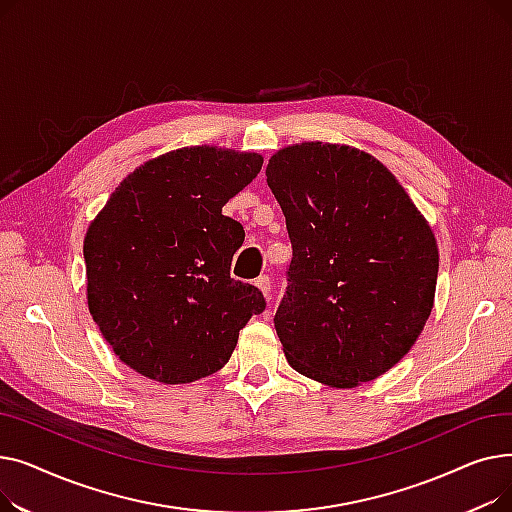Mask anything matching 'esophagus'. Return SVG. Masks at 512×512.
Here are the masks:
<instances>
[{
    "label": "esophagus",
    "mask_w": 512,
    "mask_h": 512,
    "mask_svg": "<svg viewBox=\"0 0 512 512\" xmlns=\"http://www.w3.org/2000/svg\"><path fill=\"white\" fill-rule=\"evenodd\" d=\"M255 286L265 294V297H270V292H272V280H270V276H259V278L255 280Z\"/></svg>",
    "instance_id": "esophagus-1"
}]
</instances>
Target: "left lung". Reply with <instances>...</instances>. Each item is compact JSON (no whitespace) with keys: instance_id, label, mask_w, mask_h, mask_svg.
I'll return each instance as SVG.
<instances>
[{"instance_id":"8db88e82","label":"left lung","mask_w":512,"mask_h":512,"mask_svg":"<svg viewBox=\"0 0 512 512\" xmlns=\"http://www.w3.org/2000/svg\"><path fill=\"white\" fill-rule=\"evenodd\" d=\"M265 176L292 245L274 317L290 367L336 388L375 380L432 313V228L388 168L346 145L286 147Z\"/></svg>"}]
</instances>
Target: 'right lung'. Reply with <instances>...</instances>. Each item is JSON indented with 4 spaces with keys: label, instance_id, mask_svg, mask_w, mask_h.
Returning a JSON list of instances; mask_svg holds the SVG:
<instances>
[{
    "label": "right lung",
    "instance_id": "right-lung-1",
    "mask_svg": "<svg viewBox=\"0 0 512 512\" xmlns=\"http://www.w3.org/2000/svg\"><path fill=\"white\" fill-rule=\"evenodd\" d=\"M257 153L184 147L128 174L85 236L89 311L130 369L188 384L222 369L257 286L230 265L242 226L222 207L261 170Z\"/></svg>",
    "mask_w": 512,
    "mask_h": 512
}]
</instances>
